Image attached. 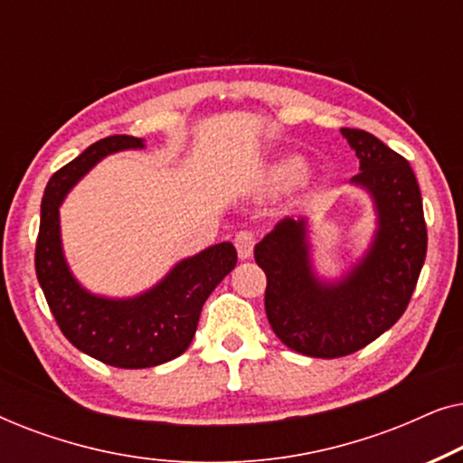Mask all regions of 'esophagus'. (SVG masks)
Masks as SVG:
<instances>
[{"label": "esophagus", "mask_w": 463, "mask_h": 463, "mask_svg": "<svg viewBox=\"0 0 463 463\" xmlns=\"http://www.w3.org/2000/svg\"><path fill=\"white\" fill-rule=\"evenodd\" d=\"M233 244H236V250H238L240 259H250L252 249H255V233H252V232H238L236 238H233Z\"/></svg>", "instance_id": "esophagus-1"}]
</instances>
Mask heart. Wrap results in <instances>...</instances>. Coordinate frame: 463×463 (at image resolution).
Returning a JSON list of instances; mask_svg holds the SVG:
<instances>
[{
	"mask_svg": "<svg viewBox=\"0 0 463 463\" xmlns=\"http://www.w3.org/2000/svg\"><path fill=\"white\" fill-rule=\"evenodd\" d=\"M306 173L307 166L299 156H287L271 166L269 179L271 183H276V185H293V183L303 179Z\"/></svg>",
	"mask_w": 463,
	"mask_h": 463,
	"instance_id": "heart-1",
	"label": "heart"
}]
</instances>
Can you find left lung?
<instances>
[{"label": "left lung", "mask_w": 463, "mask_h": 463, "mask_svg": "<svg viewBox=\"0 0 463 463\" xmlns=\"http://www.w3.org/2000/svg\"><path fill=\"white\" fill-rule=\"evenodd\" d=\"M360 173L350 185L369 195L375 230L360 257L337 276L318 274L307 217H284L255 246L268 276L265 312L278 339L314 358H339L369 345L401 318L428 249L421 192L402 156L364 130L341 128Z\"/></svg>", "instance_id": "left-lung-1"}]
</instances>
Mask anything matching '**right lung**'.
Returning <instances> with one entry per match:
<instances>
[{"label":"right lung","mask_w":463,"mask_h":463,"mask_svg":"<svg viewBox=\"0 0 463 463\" xmlns=\"http://www.w3.org/2000/svg\"><path fill=\"white\" fill-rule=\"evenodd\" d=\"M128 149H145V138H100L52 175L42 198L35 271L62 335L80 352L119 369H147L187 350L202 306L236 268L238 255L232 242H219L176 261L143 293L109 297L88 290L67 263L61 206L100 160Z\"/></svg>","instance_id":"right-lung-1"}]
</instances>
